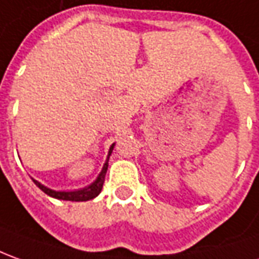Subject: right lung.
Wrapping results in <instances>:
<instances>
[{
  "label": "right lung",
  "instance_id": "right-lung-1",
  "mask_svg": "<svg viewBox=\"0 0 259 259\" xmlns=\"http://www.w3.org/2000/svg\"><path fill=\"white\" fill-rule=\"evenodd\" d=\"M112 149H114V144L110 147V151H108V156H107L106 163L104 166L101 169V172L97 176V179L93 182L90 186L84 187V189H80V190H73V192H56V190H52L49 187L44 186L42 183H39L35 179H32L33 183L36 185L42 192L51 196V197H55V199H60V200H70V201H87L92 200L94 197H97L103 189V185H104V179H106V174L107 169H108V159H110V155H111Z\"/></svg>",
  "mask_w": 259,
  "mask_h": 259
}]
</instances>
